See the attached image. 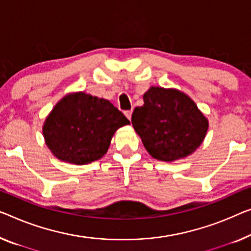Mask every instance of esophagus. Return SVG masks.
Wrapping results in <instances>:
<instances>
[{
	"mask_svg": "<svg viewBox=\"0 0 251 251\" xmlns=\"http://www.w3.org/2000/svg\"><path fill=\"white\" fill-rule=\"evenodd\" d=\"M125 115H126V117L130 121V117H132V110H126L125 111Z\"/></svg>",
	"mask_w": 251,
	"mask_h": 251,
	"instance_id": "obj_1",
	"label": "esophagus"
}]
</instances>
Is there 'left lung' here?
Listing matches in <instances>:
<instances>
[{
  "label": "left lung",
  "mask_w": 251,
  "mask_h": 251,
  "mask_svg": "<svg viewBox=\"0 0 251 251\" xmlns=\"http://www.w3.org/2000/svg\"><path fill=\"white\" fill-rule=\"evenodd\" d=\"M132 124L147 151L161 161L192 154L206 135L208 123L188 96L175 89L150 88Z\"/></svg>",
  "instance_id": "1"
}]
</instances>
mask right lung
<instances>
[{
	"instance_id": "add662e5",
	"label": "right lung",
	"mask_w": 251,
	"mask_h": 251,
	"mask_svg": "<svg viewBox=\"0 0 251 251\" xmlns=\"http://www.w3.org/2000/svg\"><path fill=\"white\" fill-rule=\"evenodd\" d=\"M127 124L128 119L108 100L80 92L66 96L56 104L43 133L56 158L87 164L101 158L114 133Z\"/></svg>"
}]
</instances>
